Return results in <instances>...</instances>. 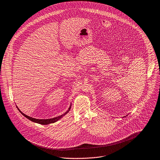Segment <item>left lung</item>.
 <instances>
[{"label":"left lung","mask_w":160,"mask_h":160,"mask_svg":"<svg viewBox=\"0 0 160 160\" xmlns=\"http://www.w3.org/2000/svg\"><path fill=\"white\" fill-rule=\"evenodd\" d=\"M127 115H128V114H127ZM126 116H124V117H126Z\"/></svg>","instance_id":"1"}]
</instances>
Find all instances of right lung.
Wrapping results in <instances>:
<instances>
[{
	"mask_svg": "<svg viewBox=\"0 0 160 160\" xmlns=\"http://www.w3.org/2000/svg\"><path fill=\"white\" fill-rule=\"evenodd\" d=\"M17 109L18 110V111H19L22 114H23L24 117H26L27 119H29L31 121H32L33 122H35V123H39V124H41V125H48V124H50V123H54V122L58 121L59 119H61V118H62L63 116H65V114H67V113H68L69 111L70 110V109H71V104L70 106L69 107L68 110H67L65 113L62 114L61 116H59L53 118L47 119H39L33 118H32V117H30V116H28V115L23 113V112L18 108V107L17 106Z\"/></svg>",
	"mask_w": 160,
	"mask_h": 160,
	"instance_id": "1",
	"label": "right lung"
}]
</instances>
